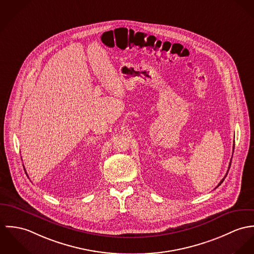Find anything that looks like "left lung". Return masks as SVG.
Here are the masks:
<instances>
[{"instance_id": "left-lung-1", "label": "left lung", "mask_w": 254, "mask_h": 254, "mask_svg": "<svg viewBox=\"0 0 254 254\" xmlns=\"http://www.w3.org/2000/svg\"><path fill=\"white\" fill-rule=\"evenodd\" d=\"M234 149H235V146H233V152H234ZM231 162H232V161H231ZM231 162H230V165H229V169H228V170H229V169H230V166H231ZM227 174H228V171H227V173H226V175H225V176H224V178H223V179H222V180H221V181H220V183H219V184H218V186H219V185H221V183H222V182H223V181H224V179H225V177H226V176H227ZM218 186H217V187H218Z\"/></svg>"}]
</instances>
